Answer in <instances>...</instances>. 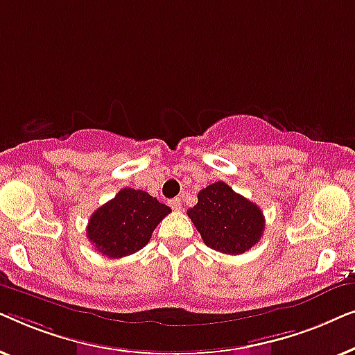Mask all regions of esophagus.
<instances>
[{"label":"esophagus","mask_w":355,"mask_h":355,"mask_svg":"<svg viewBox=\"0 0 355 355\" xmlns=\"http://www.w3.org/2000/svg\"><path fill=\"white\" fill-rule=\"evenodd\" d=\"M169 207L173 208V210L179 211L182 208V203H181V198H173V200H169Z\"/></svg>","instance_id":"34e87169"}]
</instances>
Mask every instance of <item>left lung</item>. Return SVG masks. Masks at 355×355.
Returning a JSON list of instances; mask_svg holds the SVG:
<instances>
[{"mask_svg":"<svg viewBox=\"0 0 355 355\" xmlns=\"http://www.w3.org/2000/svg\"><path fill=\"white\" fill-rule=\"evenodd\" d=\"M197 198V205L189 208L187 215L210 249L239 255L263 236V211L223 181L202 189Z\"/></svg>","mask_w":355,"mask_h":355,"instance_id":"8db88e82","label":"left lung"}]
</instances>
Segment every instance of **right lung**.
Segmentation results:
<instances>
[{
    "mask_svg": "<svg viewBox=\"0 0 355 355\" xmlns=\"http://www.w3.org/2000/svg\"><path fill=\"white\" fill-rule=\"evenodd\" d=\"M169 211L171 208L148 192L121 189L90 216L87 237L100 254L121 259L147 245L155 227Z\"/></svg>",
    "mask_w": 355,
    "mask_h": 355,
    "instance_id": "obj_1",
    "label": "right lung"
}]
</instances>
